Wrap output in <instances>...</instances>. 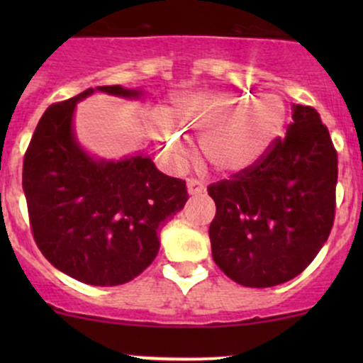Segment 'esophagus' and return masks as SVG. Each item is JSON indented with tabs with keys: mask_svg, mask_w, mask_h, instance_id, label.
<instances>
[{
	"mask_svg": "<svg viewBox=\"0 0 363 363\" xmlns=\"http://www.w3.org/2000/svg\"><path fill=\"white\" fill-rule=\"evenodd\" d=\"M187 191L189 194H201L205 191V184L199 179H187Z\"/></svg>",
	"mask_w": 363,
	"mask_h": 363,
	"instance_id": "1",
	"label": "esophagus"
}]
</instances>
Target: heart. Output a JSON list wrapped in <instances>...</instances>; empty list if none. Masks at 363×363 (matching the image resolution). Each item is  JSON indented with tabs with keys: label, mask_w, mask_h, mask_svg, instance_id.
Wrapping results in <instances>:
<instances>
[{
	"label": "heart",
	"mask_w": 363,
	"mask_h": 363,
	"mask_svg": "<svg viewBox=\"0 0 363 363\" xmlns=\"http://www.w3.org/2000/svg\"><path fill=\"white\" fill-rule=\"evenodd\" d=\"M167 118L184 135L199 136V153L211 167L237 172L256 164L281 135L286 107L277 95L254 101L245 91H189L172 99ZM162 152L172 167L186 164V145L170 129L162 133Z\"/></svg>",
	"instance_id": "1"
}]
</instances>
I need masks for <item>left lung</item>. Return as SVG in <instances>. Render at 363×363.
<instances>
[{"label": "left lung", "instance_id": "left-lung-1", "mask_svg": "<svg viewBox=\"0 0 363 363\" xmlns=\"http://www.w3.org/2000/svg\"><path fill=\"white\" fill-rule=\"evenodd\" d=\"M291 119L256 164L208 186L213 261L244 286L268 289L301 274L335 223L338 153L314 107L295 104Z\"/></svg>", "mask_w": 363, "mask_h": 363}]
</instances>
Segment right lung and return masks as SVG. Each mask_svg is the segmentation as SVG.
Segmentation results:
<instances>
[{"mask_svg": "<svg viewBox=\"0 0 363 363\" xmlns=\"http://www.w3.org/2000/svg\"><path fill=\"white\" fill-rule=\"evenodd\" d=\"M123 97L138 91L97 86ZM94 89L48 107L23 157L22 186L40 252L54 268L95 286L131 281L155 259L158 232L186 205V181L148 157L94 160L73 136L74 106Z\"/></svg>", "mask_w": 363, "mask_h": 363, "instance_id": "right-lung-1", "label": "right lung"}]
</instances>
